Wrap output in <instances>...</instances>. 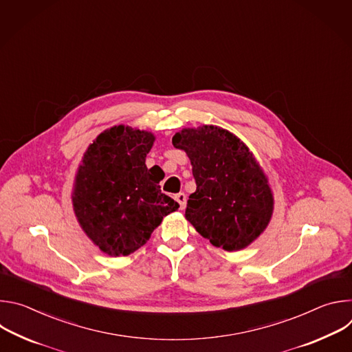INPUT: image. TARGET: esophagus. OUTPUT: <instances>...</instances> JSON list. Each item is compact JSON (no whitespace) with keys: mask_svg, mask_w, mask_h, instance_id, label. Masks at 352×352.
<instances>
[{"mask_svg":"<svg viewBox=\"0 0 352 352\" xmlns=\"http://www.w3.org/2000/svg\"><path fill=\"white\" fill-rule=\"evenodd\" d=\"M175 200L178 202V205H179V209H181V210H184V209L186 208V195H185L184 192L177 193V195H175Z\"/></svg>","mask_w":352,"mask_h":352,"instance_id":"obj_1","label":"esophagus"}]
</instances>
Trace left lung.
Returning a JSON list of instances; mask_svg holds the SVG:
<instances>
[{
	"mask_svg": "<svg viewBox=\"0 0 352 352\" xmlns=\"http://www.w3.org/2000/svg\"><path fill=\"white\" fill-rule=\"evenodd\" d=\"M192 164L196 190L185 219L204 238L227 252L245 249L267 228L274 196L255 155L232 132L200 125L173 136Z\"/></svg>",
	"mask_w": 352,
	"mask_h": 352,
	"instance_id": "obj_1",
	"label": "left lung"
}]
</instances>
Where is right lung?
Segmentation results:
<instances>
[{"mask_svg":"<svg viewBox=\"0 0 352 352\" xmlns=\"http://www.w3.org/2000/svg\"><path fill=\"white\" fill-rule=\"evenodd\" d=\"M156 136L114 125L86 148L78 167L72 208L87 238L109 256H128L143 246L179 205L162 193L146 167Z\"/></svg>","mask_w":352,"mask_h":352,"instance_id":"add662e5","label":"right lung"}]
</instances>
